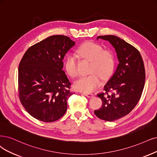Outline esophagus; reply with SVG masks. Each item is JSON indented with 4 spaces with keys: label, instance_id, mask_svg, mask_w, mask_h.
I'll return each instance as SVG.
<instances>
[{
    "label": "esophagus",
    "instance_id": "1",
    "mask_svg": "<svg viewBox=\"0 0 157 157\" xmlns=\"http://www.w3.org/2000/svg\"><path fill=\"white\" fill-rule=\"evenodd\" d=\"M83 94H84L85 96H87L89 98H92V97H93V96H94L92 93H85V92H83Z\"/></svg>",
    "mask_w": 157,
    "mask_h": 157
}]
</instances>
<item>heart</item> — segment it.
Listing matches in <instances>:
<instances>
[{
	"label": "heart",
	"mask_w": 157,
	"mask_h": 157,
	"mask_svg": "<svg viewBox=\"0 0 157 157\" xmlns=\"http://www.w3.org/2000/svg\"><path fill=\"white\" fill-rule=\"evenodd\" d=\"M78 53L83 59L91 62L89 67L90 74L80 77L74 83V87L85 92L94 91L101 85V77L107 79L112 75L115 66L114 56L111 51L103 50L101 45L92 42L83 44L78 48ZM65 68L70 76H77V60L74 56L70 55L67 57Z\"/></svg>",
	"instance_id": "obj_1"
}]
</instances>
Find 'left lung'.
<instances>
[{
	"label": "left lung",
	"instance_id": "1",
	"mask_svg": "<svg viewBox=\"0 0 157 157\" xmlns=\"http://www.w3.org/2000/svg\"><path fill=\"white\" fill-rule=\"evenodd\" d=\"M98 39L113 45L119 61L114 74L104 86L105 92L98 94L102 106L94 111L97 117L113 121L128 114L136 105L144 87L146 72L142 57L134 46L112 35L98 36Z\"/></svg>",
	"mask_w": 157,
	"mask_h": 157
}]
</instances>
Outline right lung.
Masks as SVG:
<instances>
[{"mask_svg": "<svg viewBox=\"0 0 157 157\" xmlns=\"http://www.w3.org/2000/svg\"><path fill=\"white\" fill-rule=\"evenodd\" d=\"M75 45L68 37L56 35L29 48L19 66V95L22 106L32 117L44 122L61 118L67 100L74 93L63 71L67 52Z\"/></svg>", "mask_w": 157, "mask_h": 157, "instance_id": "1", "label": "right lung"}]
</instances>
